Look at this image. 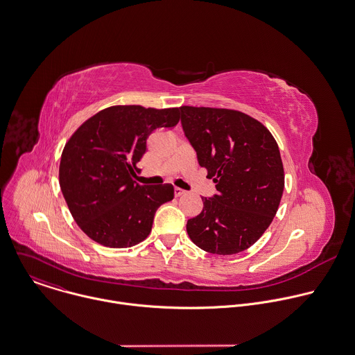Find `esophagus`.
I'll use <instances>...</instances> for the list:
<instances>
[{"label": "esophagus", "instance_id": "esophagus-1", "mask_svg": "<svg viewBox=\"0 0 355 355\" xmlns=\"http://www.w3.org/2000/svg\"><path fill=\"white\" fill-rule=\"evenodd\" d=\"M185 193H187V192H185L184 189H181V188H175V189H174V195H175L177 198H180V196H182V195H185Z\"/></svg>", "mask_w": 355, "mask_h": 355}]
</instances>
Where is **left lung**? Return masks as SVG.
<instances>
[{
	"label": "left lung",
	"instance_id": "obj_1",
	"mask_svg": "<svg viewBox=\"0 0 355 355\" xmlns=\"http://www.w3.org/2000/svg\"><path fill=\"white\" fill-rule=\"evenodd\" d=\"M181 124L217 193L188 220L191 241L213 254H236L272 223L285 187L279 148L256 119L231 109L181 106Z\"/></svg>",
	"mask_w": 355,
	"mask_h": 355
}]
</instances>
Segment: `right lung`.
I'll use <instances>...</instances> for the list:
<instances>
[{
  "label": "right lung",
  "instance_id": "obj_1",
  "mask_svg": "<svg viewBox=\"0 0 355 355\" xmlns=\"http://www.w3.org/2000/svg\"><path fill=\"white\" fill-rule=\"evenodd\" d=\"M180 107L110 106L70 137L62 152L59 185L83 232L106 248H131L150 234L156 210L174 198L170 184L134 181L146 139L156 128H173Z\"/></svg>",
  "mask_w": 355,
  "mask_h": 355
}]
</instances>
